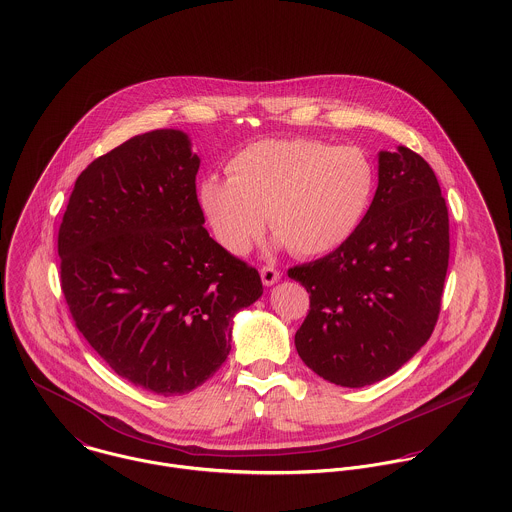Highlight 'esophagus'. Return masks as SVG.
Instances as JSON below:
<instances>
[{"label": "esophagus", "instance_id": "obj_1", "mask_svg": "<svg viewBox=\"0 0 512 512\" xmlns=\"http://www.w3.org/2000/svg\"><path fill=\"white\" fill-rule=\"evenodd\" d=\"M260 276H262L264 286H274V284L280 280L282 274H280L274 266H264V268L260 270Z\"/></svg>", "mask_w": 512, "mask_h": 512}]
</instances>
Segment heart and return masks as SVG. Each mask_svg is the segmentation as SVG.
I'll return each instance as SVG.
<instances>
[{"instance_id": "1", "label": "heart", "mask_w": 512, "mask_h": 512, "mask_svg": "<svg viewBox=\"0 0 512 512\" xmlns=\"http://www.w3.org/2000/svg\"><path fill=\"white\" fill-rule=\"evenodd\" d=\"M228 175L205 177L199 203L230 254H244L264 234L266 215L295 254H327L359 230L378 181L365 149L305 138L242 147Z\"/></svg>"}]
</instances>
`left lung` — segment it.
Segmentation results:
<instances>
[{
    "label": "left lung",
    "mask_w": 512,
    "mask_h": 512,
    "mask_svg": "<svg viewBox=\"0 0 512 512\" xmlns=\"http://www.w3.org/2000/svg\"><path fill=\"white\" fill-rule=\"evenodd\" d=\"M447 262L449 217L434 169L408 147L380 151L378 187L359 230L288 270L309 293L297 355L349 388L394 374L438 323Z\"/></svg>",
    "instance_id": "1"
}]
</instances>
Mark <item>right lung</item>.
<instances>
[{"mask_svg":"<svg viewBox=\"0 0 512 512\" xmlns=\"http://www.w3.org/2000/svg\"><path fill=\"white\" fill-rule=\"evenodd\" d=\"M199 163L179 130L134 136L78 175L59 228L76 329L118 376L161 396L219 370L234 313L264 292L203 226Z\"/></svg>","mask_w":512,"mask_h":512,"instance_id":"1","label":"right lung"}]
</instances>
